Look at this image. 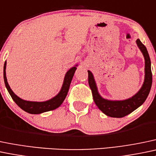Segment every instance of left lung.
<instances>
[{
	"instance_id": "obj_1",
	"label": "left lung",
	"mask_w": 156,
	"mask_h": 156,
	"mask_svg": "<svg viewBox=\"0 0 156 156\" xmlns=\"http://www.w3.org/2000/svg\"><path fill=\"white\" fill-rule=\"evenodd\" d=\"M137 47L140 49L144 57V81L140 89L137 93L129 99L123 100H111L105 99L100 95L97 85L92 72L88 70V83L93 93V100L105 115L111 117L120 118L133 112L134 110L140 107L147 99L152 87V76L151 71V61L145 45L139 39L136 40Z\"/></svg>"
}]
</instances>
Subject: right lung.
<instances>
[{
	"label": "right lung",
	"mask_w": 156,
	"mask_h": 156,
	"mask_svg": "<svg viewBox=\"0 0 156 156\" xmlns=\"http://www.w3.org/2000/svg\"><path fill=\"white\" fill-rule=\"evenodd\" d=\"M78 64L75 65L73 67L68 70L66 73L64 79H63V84H62L61 89L59 91L55 96L52 97L51 99L46 100L44 101H27L21 99L20 97L15 94V93L12 90V89L9 87V83L7 82L6 76V60L5 61L4 66V79L5 86L9 92V95L11 96L13 101L17 104L19 107H20L23 111H26L27 113L31 114H39L42 113L47 112V111H52L56 108H59L63 102L68 93L69 89L70 83L74 76V74L75 73V70L77 69Z\"/></svg>",
	"instance_id": "obj_1"
}]
</instances>
